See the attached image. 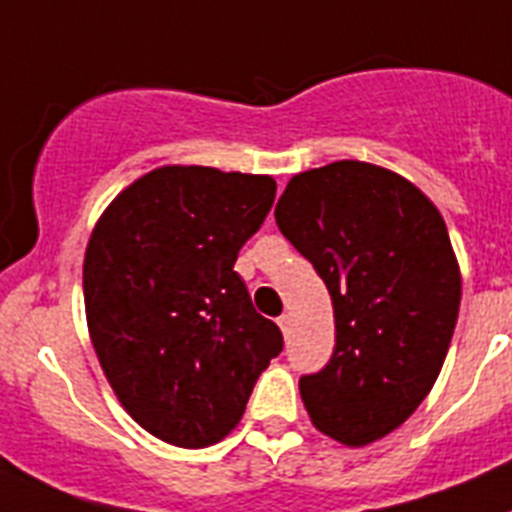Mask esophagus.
Masks as SVG:
<instances>
[{
	"instance_id": "1",
	"label": "esophagus",
	"mask_w": 512,
	"mask_h": 512,
	"mask_svg": "<svg viewBox=\"0 0 512 512\" xmlns=\"http://www.w3.org/2000/svg\"><path fill=\"white\" fill-rule=\"evenodd\" d=\"M278 328L283 330V336H289V330H291V315H281V317H278Z\"/></svg>"
}]
</instances>
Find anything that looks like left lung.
Wrapping results in <instances>:
<instances>
[{"label":"left lung","mask_w":512,"mask_h":512,"mask_svg":"<svg viewBox=\"0 0 512 512\" xmlns=\"http://www.w3.org/2000/svg\"><path fill=\"white\" fill-rule=\"evenodd\" d=\"M276 223L336 317L330 362L299 380L304 409L322 435L364 448L414 414L445 362L461 307L448 226L409 179L364 161L291 176Z\"/></svg>","instance_id":"left-lung-1"}]
</instances>
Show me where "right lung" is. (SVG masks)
<instances>
[{"mask_svg": "<svg viewBox=\"0 0 512 512\" xmlns=\"http://www.w3.org/2000/svg\"><path fill=\"white\" fill-rule=\"evenodd\" d=\"M273 197L268 174L161 166L124 187L88 239L85 317L103 375L124 411L176 448L229 435L283 349L234 270Z\"/></svg>", "mask_w": 512, "mask_h": 512, "instance_id": "1", "label": "right lung"}]
</instances>
